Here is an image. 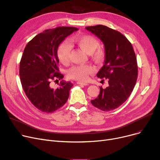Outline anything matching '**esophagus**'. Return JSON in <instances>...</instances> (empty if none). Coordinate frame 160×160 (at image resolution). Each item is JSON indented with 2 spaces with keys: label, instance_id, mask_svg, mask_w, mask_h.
Segmentation results:
<instances>
[{
  "label": "esophagus",
  "instance_id": "esophagus-1",
  "mask_svg": "<svg viewBox=\"0 0 160 160\" xmlns=\"http://www.w3.org/2000/svg\"><path fill=\"white\" fill-rule=\"evenodd\" d=\"M77 84H80V85H83V86H87V85H88V84L86 83V82H77Z\"/></svg>",
  "mask_w": 160,
  "mask_h": 160
}]
</instances>
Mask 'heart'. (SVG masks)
I'll return each mask as SVG.
<instances>
[{
	"instance_id": "1",
	"label": "heart",
	"mask_w": 160,
	"mask_h": 160,
	"mask_svg": "<svg viewBox=\"0 0 160 160\" xmlns=\"http://www.w3.org/2000/svg\"><path fill=\"white\" fill-rule=\"evenodd\" d=\"M71 41L76 44L80 49L90 54L91 58L97 63L102 62L104 59V51L98 47V41L92 35H76L71 38ZM70 52V45L67 41H64L58 45L57 55L59 61L63 64H68ZM96 68L90 64L75 65L69 68L67 77L70 79L86 81L90 74L95 72Z\"/></svg>"
}]
</instances>
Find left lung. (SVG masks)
I'll use <instances>...</instances> for the list:
<instances>
[{"mask_svg":"<svg viewBox=\"0 0 160 160\" xmlns=\"http://www.w3.org/2000/svg\"><path fill=\"white\" fill-rule=\"evenodd\" d=\"M86 29L104 44V64L97 76L102 81H108V86L105 89L100 87L99 96L91 103L103 111L113 110L125 102L137 82L138 65L135 52L131 42L119 32L103 25Z\"/></svg>","mask_w":160,"mask_h":160,"instance_id":"obj_1","label":"left lung"}]
</instances>
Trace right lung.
<instances>
[{"instance_id":"right-lung-1","label":"right lung","mask_w":160,"mask_h":160,"mask_svg":"<svg viewBox=\"0 0 160 160\" xmlns=\"http://www.w3.org/2000/svg\"><path fill=\"white\" fill-rule=\"evenodd\" d=\"M74 27H57L46 29L29 41L20 62L21 84L29 101L39 110L52 113L67 102L73 84L62 79L59 72L57 49L58 45L74 32ZM52 80H61L53 88Z\"/></svg>"}]
</instances>
